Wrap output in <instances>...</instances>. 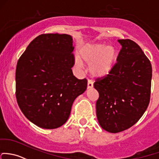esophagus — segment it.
<instances>
[{"label":"esophagus","mask_w":159,"mask_h":159,"mask_svg":"<svg viewBox=\"0 0 159 159\" xmlns=\"http://www.w3.org/2000/svg\"><path fill=\"white\" fill-rule=\"evenodd\" d=\"M93 86V81H91V80L88 79V89H90V88H92Z\"/></svg>","instance_id":"1"}]
</instances>
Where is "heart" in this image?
<instances>
[{"instance_id": "b5f03b06", "label": "heart", "mask_w": 159, "mask_h": 159, "mask_svg": "<svg viewBox=\"0 0 159 159\" xmlns=\"http://www.w3.org/2000/svg\"><path fill=\"white\" fill-rule=\"evenodd\" d=\"M79 57L90 64L89 71L93 78H103L111 72L117 60V51L113 46L104 43H87L80 48ZM75 66L82 67L79 58L75 59Z\"/></svg>"}]
</instances>
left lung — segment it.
I'll return each instance as SVG.
<instances>
[{
	"label": "left lung",
	"mask_w": 159,
	"mask_h": 159,
	"mask_svg": "<svg viewBox=\"0 0 159 159\" xmlns=\"http://www.w3.org/2000/svg\"><path fill=\"white\" fill-rule=\"evenodd\" d=\"M121 44L117 62L107 76L98 78L93 87L99 93L97 117L102 128L112 133L136 124L150 101L152 69L140 46L131 39Z\"/></svg>",
	"instance_id": "8db88e82"
}]
</instances>
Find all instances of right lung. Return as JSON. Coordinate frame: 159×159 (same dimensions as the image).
<instances>
[{
    "mask_svg": "<svg viewBox=\"0 0 159 159\" xmlns=\"http://www.w3.org/2000/svg\"><path fill=\"white\" fill-rule=\"evenodd\" d=\"M73 39L48 33L35 38L17 61L16 98L30 121L43 129H56L68 120L77 97L86 91V78L78 79Z\"/></svg>",
    "mask_w": 159,
    "mask_h": 159,
    "instance_id": "1",
    "label": "right lung"
}]
</instances>
